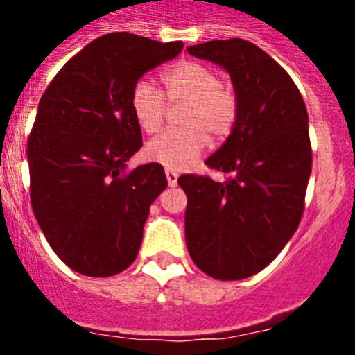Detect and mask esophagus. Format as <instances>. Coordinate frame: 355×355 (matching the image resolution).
Wrapping results in <instances>:
<instances>
[{
	"label": "esophagus",
	"instance_id": "1",
	"mask_svg": "<svg viewBox=\"0 0 355 355\" xmlns=\"http://www.w3.org/2000/svg\"><path fill=\"white\" fill-rule=\"evenodd\" d=\"M165 175H167V181L171 187H175V184H178V178H180V174H178V172L167 168V171H165Z\"/></svg>",
	"mask_w": 355,
	"mask_h": 355
}]
</instances>
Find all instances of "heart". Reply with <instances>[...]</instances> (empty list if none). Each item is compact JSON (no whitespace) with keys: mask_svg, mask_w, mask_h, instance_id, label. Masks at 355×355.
Here are the masks:
<instances>
[{"mask_svg":"<svg viewBox=\"0 0 355 355\" xmlns=\"http://www.w3.org/2000/svg\"><path fill=\"white\" fill-rule=\"evenodd\" d=\"M172 105L187 103L181 115V130H168L150 140L146 155L171 171H183L206 149L209 133L224 139L236 121L238 101L231 87L218 81V72L200 62H181L163 74ZM131 110L146 133L163 126L167 103L163 94L147 80L137 81L131 92Z\"/></svg>","mask_w":355,"mask_h":355,"instance_id":"obj_1","label":"heart"}]
</instances>
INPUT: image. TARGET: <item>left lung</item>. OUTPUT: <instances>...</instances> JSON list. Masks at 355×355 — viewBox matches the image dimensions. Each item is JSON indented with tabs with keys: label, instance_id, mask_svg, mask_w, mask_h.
I'll return each mask as SVG.
<instances>
[{
	"label": "left lung",
	"instance_id": "8db88e82",
	"mask_svg": "<svg viewBox=\"0 0 355 355\" xmlns=\"http://www.w3.org/2000/svg\"><path fill=\"white\" fill-rule=\"evenodd\" d=\"M188 53L229 72L238 112L206 165L231 174L181 175L188 252L213 279L238 281L270 265L302 218L311 175L309 119L297 85L270 55L243 39L209 40Z\"/></svg>",
	"mask_w": 355,
	"mask_h": 355
}]
</instances>
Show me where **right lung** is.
I'll use <instances>...</instances> for the list:
<instances>
[{"instance_id": "obj_1", "label": "right lung", "mask_w": 355, "mask_h": 355, "mask_svg": "<svg viewBox=\"0 0 355 355\" xmlns=\"http://www.w3.org/2000/svg\"><path fill=\"white\" fill-rule=\"evenodd\" d=\"M181 49L183 42L108 33L72 56L40 97L28 139L31 206L51 249L78 274L110 277L139 254L167 178L159 163L124 172L142 147L131 92Z\"/></svg>"}]
</instances>
